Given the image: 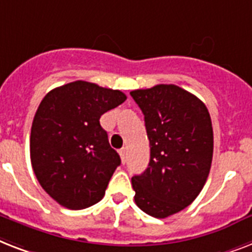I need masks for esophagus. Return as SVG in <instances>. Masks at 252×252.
<instances>
[{
    "instance_id": "1",
    "label": "esophagus",
    "mask_w": 252,
    "mask_h": 252,
    "mask_svg": "<svg viewBox=\"0 0 252 252\" xmlns=\"http://www.w3.org/2000/svg\"><path fill=\"white\" fill-rule=\"evenodd\" d=\"M120 156H121V161L125 164V162H126V148H121Z\"/></svg>"
}]
</instances>
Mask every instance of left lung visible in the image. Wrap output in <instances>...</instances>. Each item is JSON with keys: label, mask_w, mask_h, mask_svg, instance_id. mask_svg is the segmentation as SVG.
Masks as SVG:
<instances>
[{"label": "left lung", "mask_w": 252, "mask_h": 252, "mask_svg": "<svg viewBox=\"0 0 252 252\" xmlns=\"http://www.w3.org/2000/svg\"><path fill=\"white\" fill-rule=\"evenodd\" d=\"M130 94L142 109L150 139L148 168L131 178L143 212L165 219L190 206L202 191L213 155V130L204 102L174 84Z\"/></svg>", "instance_id": "8db88e82"}]
</instances>
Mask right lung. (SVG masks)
Returning a JSON list of instances; mask_svg holds the SVG:
<instances>
[{
	"mask_svg": "<svg viewBox=\"0 0 252 252\" xmlns=\"http://www.w3.org/2000/svg\"><path fill=\"white\" fill-rule=\"evenodd\" d=\"M125 100L124 92L84 80L54 88L41 100L31 127V164L58 204L83 209L104 198L121 158L100 117Z\"/></svg>",
	"mask_w": 252,
	"mask_h": 252,
	"instance_id": "add662e5",
	"label": "right lung"
}]
</instances>
